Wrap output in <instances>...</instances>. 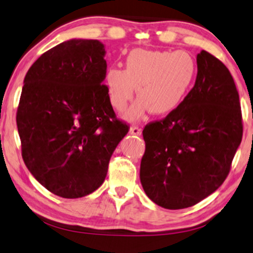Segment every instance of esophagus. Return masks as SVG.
Returning a JSON list of instances; mask_svg holds the SVG:
<instances>
[{
  "label": "esophagus",
  "instance_id": "esophagus-1",
  "mask_svg": "<svg viewBox=\"0 0 253 253\" xmlns=\"http://www.w3.org/2000/svg\"><path fill=\"white\" fill-rule=\"evenodd\" d=\"M130 133H131L132 136H141L142 135L141 127L132 126L131 127H130Z\"/></svg>",
  "mask_w": 253,
  "mask_h": 253
}]
</instances>
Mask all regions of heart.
<instances>
[{
    "instance_id": "heart-1",
    "label": "heart",
    "mask_w": 253,
    "mask_h": 253,
    "mask_svg": "<svg viewBox=\"0 0 253 253\" xmlns=\"http://www.w3.org/2000/svg\"><path fill=\"white\" fill-rule=\"evenodd\" d=\"M197 64L186 51L133 49L126 60V69L109 68L105 86L109 101L123 111L133 95L138 98L126 114L130 122L138 121L146 111L155 116L171 114L180 107L191 89Z\"/></svg>"
}]
</instances>
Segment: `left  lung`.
Returning a JSON list of instances; mask_svg holds the SVG:
<instances>
[{"mask_svg":"<svg viewBox=\"0 0 253 253\" xmlns=\"http://www.w3.org/2000/svg\"><path fill=\"white\" fill-rule=\"evenodd\" d=\"M242 136L235 81L222 62L202 50L195 85L180 107L143 130L139 178L146 196L169 210L197 204L225 180Z\"/></svg>","mask_w":253,"mask_h":253,"instance_id":"1","label":"left lung"}]
</instances>
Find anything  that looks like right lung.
Listing matches in <instances>:
<instances>
[{
    "mask_svg": "<svg viewBox=\"0 0 253 253\" xmlns=\"http://www.w3.org/2000/svg\"><path fill=\"white\" fill-rule=\"evenodd\" d=\"M105 46L71 39L41 55L24 77L17 109L22 157L46 190L80 198L104 182L129 131L109 101Z\"/></svg>",
    "mask_w": 253,
    "mask_h": 253,
    "instance_id": "obj_1",
    "label": "right lung"
}]
</instances>
